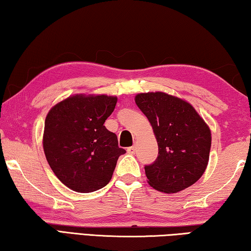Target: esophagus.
I'll list each match as a JSON object with an SVG mask.
<instances>
[{"instance_id": "esophagus-1", "label": "esophagus", "mask_w": 251, "mask_h": 251, "mask_svg": "<svg viewBox=\"0 0 251 251\" xmlns=\"http://www.w3.org/2000/svg\"><path fill=\"white\" fill-rule=\"evenodd\" d=\"M135 151H136V146L135 145L127 148V152H128V154H135Z\"/></svg>"}]
</instances>
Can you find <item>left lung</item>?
Instances as JSON below:
<instances>
[{
	"instance_id": "left-lung-1",
	"label": "left lung",
	"mask_w": 251,
	"mask_h": 251,
	"mask_svg": "<svg viewBox=\"0 0 251 251\" xmlns=\"http://www.w3.org/2000/svg\"><path fill=\"white\" fill-rule=\"evenodd\" d=\"M135 103L150 121L158 144V157L145 166L148 184L167 194L188 188L207 168L209 126L192 104L166 93H141Z\"/></svg>"
}]
</instances>
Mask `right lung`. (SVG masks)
<instances>
[{
  "label": "right lung",
  "mask_w": 251,
  "mask_h": 251,
  "mask_svg": "<svg viewBox=\"0 0 251 251\" xmlns=\"http://www.w3.org/2000/svg\"><path fill=\"white\" fill-rule=\"evenodd\" d=\"M116 103V96L76 94L53 106L45 118V157L58 179L74 192L103 188L125 154L116 134L104 126Z\"/></svg>",
  "instance_id": "add662e5"
}]
</instances>
